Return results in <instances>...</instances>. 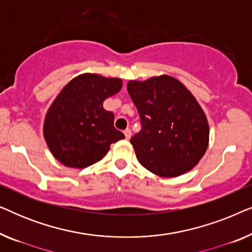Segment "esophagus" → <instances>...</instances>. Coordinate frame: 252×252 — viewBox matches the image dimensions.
I'll return each mask as SVG.
<instances>
[{
	"label": "esophagus",
	"mask_w": 252,
	"mask_h": 252,
	"mask_svg": "<svg viewBox=\"0 0 252 252\" xmlns=\"http://www.w3.org/2000/svg\"><path fill=\"white\" fill-rule=\"evenodd\" d=\"M124 134H125V137L127 140L130 139V135H132V132H130L129 128H126L125 130H124Z\"/></svg>",
	"instance_id": "obj_1"
}]
</instances>
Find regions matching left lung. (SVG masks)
<instances>
[{"label":"left lung","instance_id":"left-lung-1","mask_svg":"<svg viewBox=\"0 0 252 252\" xmlns=\"http://www.w3.org/2000/svg\"><path fill=\"white\" fill-rule=\"evenodd\" d=\"M127 91L140 116L141 130L130 143L141 165L164 178L197 165L208 148L209 126L191 93L168 75L132 80Z\"/></svg>","mask_w":252,"mask_h":252}]
</instances>
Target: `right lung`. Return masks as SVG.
<instances>
[{"label": "right lung", "instance_id": "obj_1", "mask_svg": "<svg viewBox=\"0 0 252 252\" xmlns=\"http://www.w3.org/2000/svg\"><path fill=\"white\" fill-rule=\"evenodd\" d=\"M122 79L86 73L74 78L55 99L44 120V139L57 160L84 168L105 156L110 144L125 139L115 115L103 108L122 88Z\"/></svg>", "mask_w": 252, "mask_h": 252}]
</instances>
